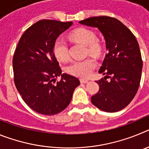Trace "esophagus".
Masks as SVG:
<instances>
[{"label":"esophagus","mask_w":149,"mask_h":149,"mask_svg":"<svg viewBox=\"0 0 149 149\" xmlns=\"http://www.w3.org/2000/svg\"><path fill=\"white\" fill-rule=\"evenodd\" d=\"M80 81H81V84H86V83L88 82V80H86V79H80Z\"/></svg>","instance_id":"34e87169"}]
</instances>
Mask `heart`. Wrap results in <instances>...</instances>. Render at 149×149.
Returning a JSON list of instances; mask_svg holds the SVG:
<instances>
[{
    "label": "heart",
    "instance_id": "heart-1",
    "mask_svg": "<svg viewBox=\"0 0 149 149\" xmlns=\"http://www.w3.org/2000/svg\"><path fill=\"white\" fill-rule=\"evenodd\" d=\"M70 40L75 43L86 46V53L94 56H99L102 51L101 42L96 39L93 30L86 28H77L68 35ZM53 53L56 60L60 62H67L69 59L68 48L66 42L61 39L55 40L53 45ZM96 62L92 58L75 61L66 68V72L72 75L86 78L91 75L96 67Z\"/></svg>",
    "mask_w": 149,
    "mask_h": 149
}]
</instances>
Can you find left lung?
<instances>
[{"mask_svg": "<svg viewBox=\"0 0 149 149\" xmlns=\"http://www.w3.org/2000/svg\"><path fill=\"white\" fill-rule=\"evenodd\" d=\"M80 23L98 27L107 50L98 71L105 77L96 81L99 91L92 96L91 101L103 111H119L132 101L140 84L143 60L137 40L131 30L115 18L91 17Z\"/></svg>", "mask_w": 149, "mask_h": 149, "instance_id": "obj_1", "label": "left lung"}]
</instances>
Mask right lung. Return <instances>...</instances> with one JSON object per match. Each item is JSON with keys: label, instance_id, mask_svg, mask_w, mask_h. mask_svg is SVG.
Returning <instances> with one entry per match:
<instances>
[{"label": "right lung", "instance_id": "1", "mask_svg": "<svg viewBox=\"0 0 149 149\" xmlns=\"http://www.w3.org/2000/svg\"><path fill=\"white\" fill-rule=\"evenodd\" d=\"M72 22L43 19L25 30L13 59L14 83L22 99L34 111L55 115L71 102L74 90L80 84L77 77L62 74L53 53L60 34ZM61 76L60 81H56Z\"/></svg>", "mask_w": 149, "mask_h": 149}]
</instances>
